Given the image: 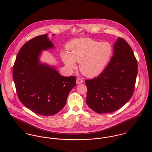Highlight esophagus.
I'll list each match as a JSON object with an SVG mask.
<instances>
[{"instance_id": "obj_1", "label": "esophagus", "mask_w": 152, "mask_h": 152, "mask_svg": "<svg viewBox=\"0 0 152 152\" xmlns=\"http://www.w3.org/2000/svg\"><path fill=\"white\" fill-rule=\"evenodd\" d=\"M83 82V80L80 78H77L76 79V84H79L82 83Z\"/></svg>"}]
</instances>
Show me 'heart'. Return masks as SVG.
<instances>
[{
  "label": "heart",
  "instance_id": "obj_1",
  "mask_svg": "<svg viewBox=\"0 0 152 152\" xmlns=\"http://www.w3.org/2000/svg\"><path fill=\"white\" fill-rule=\"evenodd\" d=\"M69 53L62 52V59L69 70L79 64L81 72L92 77L100 74L110 62L113 53L112 45L107 42H99L89 38L72 41L68 45Z\"/></svg>",
  "mask_w": 152,
  "mask_h": 152
}]
</instances>
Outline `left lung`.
<instances>
[{
    "mask_svg": "<svg viewBox=\"0 0 152 152\" xmlns=\"http://www.w3.org/2000/svg\"><path fill=\"white\" fill-rule=\"evenodd\" d=\"M113 56L98 77L85 80L87 87L86 103L99 114L111 113L131 98L137 73V63L128 42L118 37Z\"/></svg>",
    "mask_w": 152,
    "mask_h": 152,
    "instance_id": "left-lung-1",
    "label": "left lung"
}]
</instances>
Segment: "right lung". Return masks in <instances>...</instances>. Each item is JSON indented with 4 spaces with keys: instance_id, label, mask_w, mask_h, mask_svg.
<instances>
[{
    "instance_id": "add662e5",
    "label": "right lung",
    "mask_w": 152,
    "mask_h": 152,
    "mask_svg": "<svg viewBox=\"0 0 152 152\" xmlns=\"http://www.w3.org/2000/svg\"><path fill=\"white\" fill-rule=\"evenodd\" d=\"M48 35L37 36L27 42L18 53L13 70L20 101L44 116L55 115L62 110L76 86L74 76H61L55 66L41 62L42 51L55 48Z\"/></svg>"
}]
</instances>
